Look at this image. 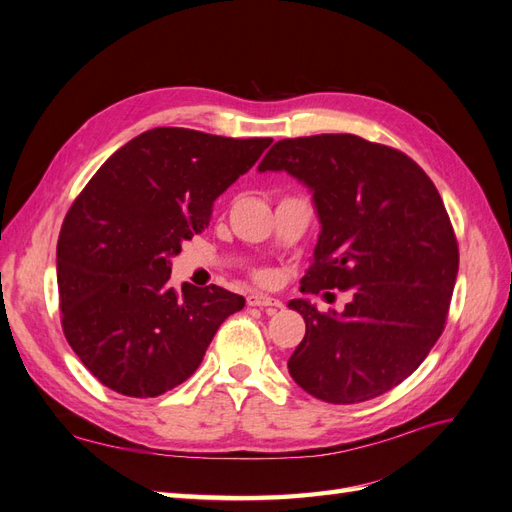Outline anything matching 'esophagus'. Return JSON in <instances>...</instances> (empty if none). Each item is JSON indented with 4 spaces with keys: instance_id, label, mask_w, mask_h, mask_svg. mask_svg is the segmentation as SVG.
I'll return each instance as SVG.
<instances>
[{
    "instance_id": "1",
    "label": "esophagus",
    "mask_w": 512,
    "mask_h": 512,
    "mask_svg": "<svg viewBox=\"0 0 512 512\" xmlns=\"http://www.w3.org/2000/svg\"><path fill=\"white\" fill-rule=\"evenodd\" d=\"M247 305H250V307H267V309H282L280 299L267 297V294H262V292H252L250 297H247Z\"/></svg>"
}]
</instances>
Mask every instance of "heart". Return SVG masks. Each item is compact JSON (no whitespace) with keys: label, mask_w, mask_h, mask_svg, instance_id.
<instances>
[{"label":"heart","mask_w":512,"mask_h":512,"mask_svg":"<svg viewBox=\"0 0 512 512\" xmlns=\"http://www.w3.org/2000/svg\"><path fill=\"white\" fill-rule=\"evenodd\" d=\"M269 277H271V275H269L267 271H256V273H254V280H258V282H267Z\"/></svg>","instance_id":"heart-1"}]
</instances>
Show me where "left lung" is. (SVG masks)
<instances>
[{
  "label": "left lung",
  "mask_w": 512,
  "mask_h": 512,
  "mask_svg": "<svg viewBox=\"0 0 512 512\" xmlns=\"http://www.w3.org/2000/svg\"><path fill=\"white\" fill-rule=\"evenodd\" d=\"M258 170L314 192L322 232L301 292L352 294L342 314L288 303L305 320L292 380L329 404L391 391L438 342L455 288L459 247L436 185L406 153L354 134L284 138Z\"/></svg>",
  "instance_id": "obj_1"
}]
</instances>
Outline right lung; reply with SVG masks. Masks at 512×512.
Instances as JSON below:
<instances>
[{
    "label": "right lung",
    "instance_id": "1",
    "mask_svg": "<svg viewBox=\"0 0 512 512\" xmlns=\"http://www.w3.org/2000/svg\"><path fill=\"white\" fill-rule=\"evenodd\" d=\"M273 138L153 128L117 149L76 196L57 241L61 329L108 389L158 397L198 369L245 299L168 286L170 256L205 230L213 200Z\"/></svg>",
    "mask_w": 512,
    "mask_h": 512
}]
</instances>
